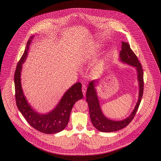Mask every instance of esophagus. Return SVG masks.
<instances>
[{
    "label": "esophagus",
    "mask_w": 161,
    "mask_h": 161,
    "mask_svg": "<svg viewBox=\"0 0 161 161\" xmlns=\"http://www.w3.org/2000/svg\"><path fill=\"white\" fill-rule=\"evenodd\" d=\"M82 92L83 93V95L85 96L86 95V86L85 84H83V86H82Z\"/></svg>",
    "instance_id": "34e87169"
}]
</instances>
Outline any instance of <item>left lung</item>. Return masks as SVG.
<instances>
[{"mask_svg": "<svg viewBox=\"0 0 161 161\" xmlns=\"http://www.w3.org/2000/svg\"><path fill=\"white\" fill-rule=\"evenodd\" d=\"M119 55L121 61L136 68L139 86V99L133 111L128 118L118 121L108 119L103 114L98 99V96L94 88V80L91 81L89 84L86 92V101L89 108L90 118L92 124L97 130L102 132H112L118 131L128 125L134 118L135 115H136L142 98L144 92L143 69L137 56L130 48V45L128 42H122L121 50Z\"/></svg>", "mask_w": 161, "mask_h": 161, "instance_id": "8db88e82", "label": "left lung"}]
</instances>
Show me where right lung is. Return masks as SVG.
I'll return each instance as SVG.
<instances>
[{
    "mask_svg": "<svg viewBox=\"0 0 161 161\" xmlns=\"http://www.w3.org/2000/svg\"><path fill=\"white\" fill-rule=\"evenodd\" d=\"M33 36L28 41L23 55L18 62L14 73L15 102L18 109L26 121L36 130L46 134L61 131L69 122L71 110L78 100L83 98L81 83L74 84L62 97L58 105L51 112L40 115L35 112L26 100L21 87L20 75L22 64L27 57L28 51Z\"/></svg>",
    "mask_w": 161,
    "mask_h": 161,
    "instance_id": "obj_1",
    "label": "right lung"
}]
</instances>
